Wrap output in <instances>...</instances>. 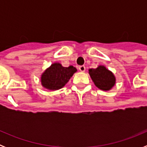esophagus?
Returning <instances> with one entry per match:
<instances>
[{
    "label": "esophagus",
    "instance_id": "obj_1",
    "mask_svg": "<svg viewBox=\"0 0 147 147\" xmlns=\"http://www.w3.org/2000/svg\"><path fill=\"white\" fill-rule=\"evenodd\" d=\"M79 70H80L81 72H85V67L84 65H81L79 67Z\"/></svg>",
    "mask_w": 147,
    "mask_h": 147
}]
</instances>
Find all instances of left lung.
Listing matches in <instances>:
<instances>
[{
    "label": "left lung",
    "instance_id": "1",
    "mask_svg": "<svg viewBox=\"0 0 147 147\" xmlns=\"http://www.w3.org/2000/svg\"><path fill=\"white\" fill-rule=\"evenodd\" d=\"M89 74L95 85L102 90H110L115 85L116 80L114 74L104 65L89 69Z\"/></svg>",
    "mask_w": 147,
    "mask_h": 147
}]
</instances>
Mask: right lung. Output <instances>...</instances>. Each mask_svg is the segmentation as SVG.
Here are the masks:
<instances>
[{
  "label": "right lung",
  "mask_w": 147,
  "mask_h": 147,
  "mask_svg": "<svg viewBox=\"0 0 147 147\" xmlns=\"http://www.w3.org/2000/svg\"><path fill=\"white\" fill-rule=\"evenodd\" d=\"M76 71L77 70L74 66L63 67L59 62H54L41 75V85L50 90L61 89Z\"/></svg>",
  "instance_id": "obj_1"
}]
</instances>
